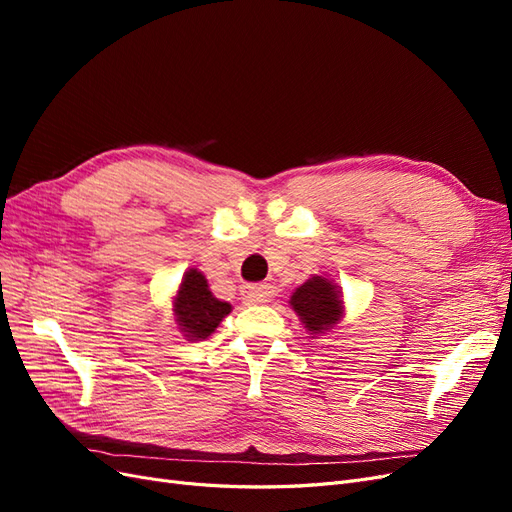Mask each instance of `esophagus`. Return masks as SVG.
Here are the masks:
<instances>
[{"label": "esophagus", "instance_id": "1", "mask_svg": "<svg viewBox=\"0 0 512 512\" xmlns=\"http://www.w3.org/2000/svg\"><path fill=\"white\" fill-rule=\"evenodd\" d=\"M243 299L250 303H265L271 299V286L267 284H252V286H243Z\"/></svg>", "mask_w": 512, "mask_h": 512}]
</instances>
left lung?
<instances>
[{
	"label": "left lung",
	"instance_id": "left-lung-1",
	"mask_svg": "<svg viewBox=\"0 0 512 512\" xmlns=\"http://www.w3.org/2000/svg\"><path fill=\"white\" fill-rule=\"evenodd\" d=\"M290 305L312 335L331 329L342 318V297L327 277L314 275L290 297Z\"/></svg>",
	"mask_w": 512,
	"mask_h": 512
}]
</instances>
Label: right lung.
I'll return each mask as SVG.
<instances>
[{
	"mask_svg": "<svg viewBox=\"0 0 512 512\" xmlns=\"http://www.w3.org/2000/svg\"><path fill=\"white\" fill-rule=\"evenodd\" d=\"M226 314H230V305L213 297L203 273L190 269L183 275L181 288L175 297V316L185 337H209Z\"/></svg>",
	"mask_w": 512,
	"mask_h": 512,
	"instance_id": "1",
	"label": "right lung"
}]
</instances>
